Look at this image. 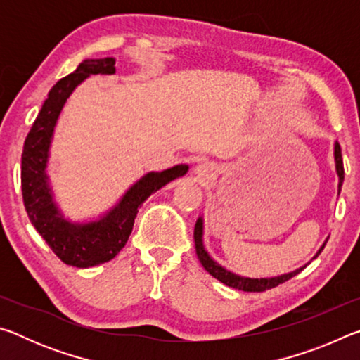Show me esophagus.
<instances>
[{
    "mask_svg": "<svg viewBox=\"0 0 360 360\" xmlns=\"http://www.w3.org/2000/svg\"><path fill=\"white\" fill-rule=\"evenodd\" d=\"M216 173H217V167L211 162H203L195 167V174H197V178H200V181H208L211 178H214Z\"/></svg>",
    "mask_w": 360,
    "mask_h": 360,
    "instance_id": "obj_1",
    "label": "esophagus"
}]
</instances>
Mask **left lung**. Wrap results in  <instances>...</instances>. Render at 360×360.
<instances>
[{
  "label": "left lung",
  "instance_id": "left-lung-1",
  "mask_svg": "<svg viewBox=\"0 0 360 360\" xmlns=\"http://www.w3.org/2000/svg\"><path fill=\"white\" fill-rule=\"evenodd\" d=\"M333 157H335V172H337V176H338V195H340L341 186H343V179H345V168H343V158H341V148L337 141L333 143ZM203 233H205V221H203V216H200L197 219V224H195V230H193L195 251H197V257L200 260V264L203 265L205 270L208 271L212 278L219 279V281L224 283L225 285H229V288H233L238 290L264 292V290H268L271 288H276V285L283 284L288 281V279L298 275V273H300L303 268L309 264L308 262L307 265L297 268V270H294V271L284 273V275H278V276H266V278L241 276V275H236V273H233V271L227 270V268L222 266L221 264H217V262L211 257L210 252L206 251V248H205ZM326 243H327V240L324 241V245L319 248V251L314 254L313 259H316L321 254V251L326 246Z\"/></svg>",
  "mask_w": 360,
  "mask_h": 360
}]
</instances>
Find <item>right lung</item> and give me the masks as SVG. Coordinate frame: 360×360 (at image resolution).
Masks as SVG:
<instances>
[{
    "mask_svg": "<svg viewBox=\"0 0 360 360\" xmlns=\"http://www.w3.org/2000/svg\"><path fill=\"white\" fill-rule=\"evenodd\" d=\"M92 75H115V58H85L77 68L53 85L23 144L22 195L30 221L57 257L66 265L90 268L105 264L127 245L141 205L152 193L188 172L181 163L163 172H149L127 188L119 202L89 221H71L53 198L49 178V157L66 101Z\"/></svg>",
    "mask_w": 360,
    "mask_h": 360,
    "instance_id": "add662e5",
    "label": "right lung"
}]
</instances>
